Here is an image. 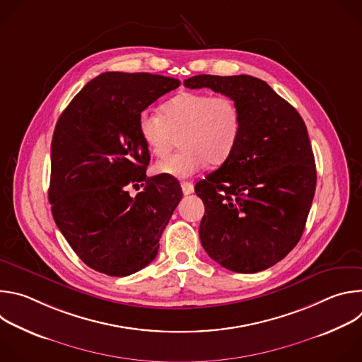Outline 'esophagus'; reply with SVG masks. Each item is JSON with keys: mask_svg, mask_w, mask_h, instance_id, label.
Returning <instances> with one entry per match:
<instances>
[{"mask_svg": "<svg viewBox=\"0 0 362 362\" xmlns=\"http://www.w3.org/2000/svg\"><path fill=\"white\" fill-rule=\"evenodd\" d=\"M180 186H182V190H183L185 194H190V193H193V190H194V186H193V183H190V182H182Z\"/></svg>", "mask_w": 362, "mask_h": 362, "instance_id": "1", "label": "esophagus"}]
</instances>
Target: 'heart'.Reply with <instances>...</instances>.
I'll list each match as a JSON object with an SVG mask.
<instances>
[{"label":"heart","instance_id":"obj_1","mask_svg":"<svg viewBox=\"0 0 362 362\" xmlns=\"http://www.w3.org/2000/svg\"><path fill=\"white\" fill-rule=\"evenodd\" d=\"M242 129L238 103L226 94L182 93L162 107V115L143 110L139 133L148 151L166 158L180 137L182 150L159 162L156 172L189 177L206 163L221 165L233 153Z\"/></svg>","mask_w":362,"mask_h":362}]
</instances>
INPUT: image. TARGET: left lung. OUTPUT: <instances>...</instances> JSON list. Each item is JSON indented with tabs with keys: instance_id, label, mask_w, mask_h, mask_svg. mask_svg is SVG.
Returning <instances> with one entry per match:
<instances>
[{
	"instance_id": "obj_1",
	"label": "left lung",
	"mask_w": 362,
	"mask_h": 362,
	"mask_svg": "<svg viewBox=\"0 0 362 362\" xmlns=\"http://www.w3.org/2000/svg\"><path fill=\"white\" fill-rule=\"evenodd\" d=\"M185 86L233 97L242 116L233 153L194 186L204 203L202 246L229 271L268 269L299 242L315 194L306 126L286 100L252 76L200 74Z\"/></svg>"
}]
</instances>
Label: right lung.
Returning a JSON list of instances; mask_svg holds the SVG:
<instances>
[{
    "label": "right lung",
    "mask_w": 362,
    "mask_h": 362,
    "mask_svg": "<svg viewBox=\"0 0 362 362\" xmlns=\"http://www.w3.org/2000/svg\"><path fill=\"white\" fill-rule=\"evenodd\" d=\"M179 86L159 74L103 73L78 91L56 124L51 212L77 256L97 272L127 276L158 255L182 189L168 175L146 177L150 154L139 116ZM139 181L146 182L145 190L132 198L125 187Z\"/></svg>",
    "instance_id": "obj_1"
}]
</instances>
